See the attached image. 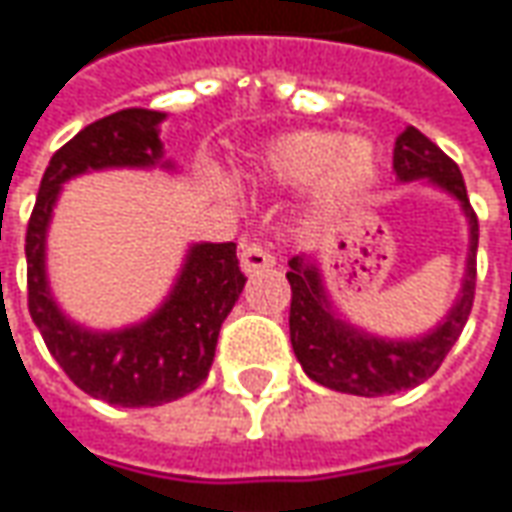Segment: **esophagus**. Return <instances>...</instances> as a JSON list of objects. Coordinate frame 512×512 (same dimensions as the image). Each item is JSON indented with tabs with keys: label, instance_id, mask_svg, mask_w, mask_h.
Returning a JSON list of instances; mask_svg holds the SVG:
<instances>
[{
	"label": "esophagus",
	"instance_id": "1",
	"mask_svg": "<svg viewBox=\"0 0 512 512\" xmlns=\"http://www.w3.org/2000/svg\"><path fill=\"white\" fill-rule=\"evenodd\" d=\"M274 266V255L263 246V243H255V240H249V243H243L240 246V269L246 274L260 272V269H269Z\"/></svg>",
	"mask_w": 512,
	"mask_h": 512
}]
</instances>
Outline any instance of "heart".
<instances>
[{
	"label": "heart",
	"instance_id": "obj_1",
	"mask_svg": "<svg viewBox=\"0 0 512 512\" xmlns=\"http://www.w3.org/2000/svg\"><path fill=\"white\" fill-rule=\"evenodd\" d=\"M260 167L266 178L283 186L317 181V201L334 206L374 178L377 147L365 135L343 138L331 130H297L274 138Z\"/></svg>",
	"mask_w": 512,
	"mask_h": 512
}]
</instances>
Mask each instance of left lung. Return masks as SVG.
I'll list each match as a JSON object with an SVG mask.
<instances>
[{"mask_svg": "<svg viewBox=\"0 0 512 512\" xmlns=\"http://www.w3.org/2000/svg\"><path fill=\"white\" fill-rule=\"evenodd\" d=\"M394 172L402 184L425 178L433 186L445 189L459 201L470 226L462 291L439 326L414 340H382L337 317V311L328 303L320 269L309 257H291L289 272H286L291 283V348L297 360L314 382L340 394H354V397L397 394L433 377L442 360L448 357L453 343L459 340L473 309V294H476L479 218L467 201L465 178L459 167L428 135H422L416 127H408L399 135L397 147H394Z\"/></svg>", "mask_w": 512, "mask_h": 512, "instance_id": "left-lung-1", "label": "left lung"}]
</instances>
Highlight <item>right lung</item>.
Segmentation results:
<instances>
[{"mask_svg":"<svg viewBox=\"0 0 512 512\" xmlns=\"http://www.w3.org/2000/svg\"><path fill=\"white\" fill-rule=\"evenodd\" d=\"M161 121L164 113L130 107L87 124L50 158L27 223V309L47 351L84 394L121 408H152L195 391L209 377L223 320L246 283L235 243H195L164 306L135 326L90 331L56 306L45 243L62 184L90 169L172 167L161 161Z\"/></svg>","mask_w":512,"mask_h":512,"instance_id":"right-lung-1","label":"right lung"}]
</instances>
